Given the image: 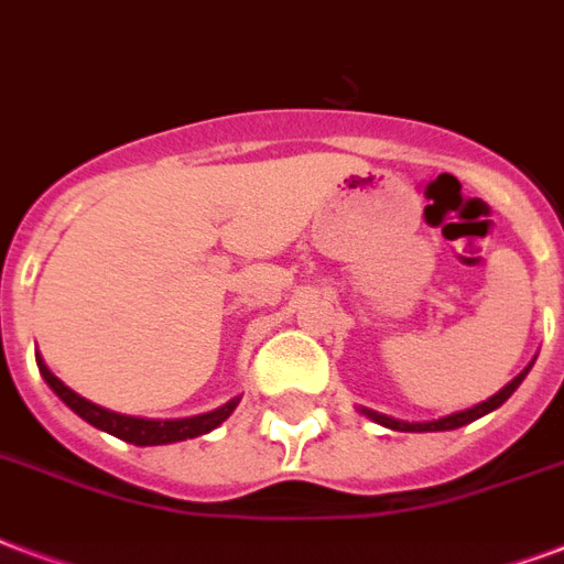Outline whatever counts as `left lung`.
Instances as JSON below:
<instances>
[{
	"label": "left lung",
	"instance_id": "left-lung-1",
	"mask_svg": "<svg viewBox=\"0 0 564 564\" xmlns=\"http://www.w3.org/2000/svg\"><path fill=\"white\" fill-rule=\"evenodd\" d=\"M532 369V364L527 369H523L521 376H514L509 381V384L502 387L500 393H494L491 399H485V402H479V405L467 408V411H458V414H449V416H441V420H429V423H405V420H397V416H387V414H378V411H369V408H360V414L369 416L372 423L384 425V429H393V432H449V429H458V425H467L473 423V420H479V416L491 414V411H497V408L506 402V399L521 387V381L527 378V372Z\"/></svg>",
	"mask_w": 564,
	"mask_h": 564
}]
</instances>
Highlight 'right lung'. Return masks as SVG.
<instances>
[{
	"mask_svg": "<svg viewBox=\"0 0 564 564\" xmlns=\"http://www.w3.org/2000/svg\"><path fill=\"white\" fill-rule=\"evenodd\" d=\"M37 369L46 384L53 387V393L62 399L64 405L70 408L73 414H79L85 423H91L94 429L100 432H109V435L127 441V444L135 446H162V444H177V441H188V437H200L206 432H213L218 425L225 423L227 416L234 414L236 405H239V397L230 399L227 405L215 408V411H206V414L197 416H183V420H148V416H129L118 414V411H109V408H100L88 402L79 393H73L70 387L64 384L62 378H55L43 360H37Z\"/></svg>",
	"mask_w": 564,
	"mask_h": 564,
	"instance_id": "1",
	"label": "right lung"
}]
</instances>
